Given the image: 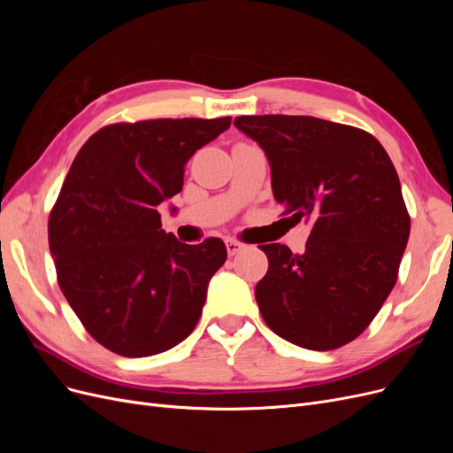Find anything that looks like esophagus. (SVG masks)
Returning a JSON list of instances; mask_svg holds the SVG:
<instances>
[{
    "mask_svg": "<svg viewBox=\"0 0 453 453\" xmlns=\"http://www.w3.org/2000/svg\"><path fill=\"white\" fill-rule=\"evenodd\" d=\"M243 248H245V245H243L242 242H238V240H234V238H226V251H228L230 257L238 255Z\"/></svg>",
    "mask_w": 453,
    "mask_h": 453,
    "instance_id": "esophagus-1",
    "label": "esophagus"
}]
</instances>
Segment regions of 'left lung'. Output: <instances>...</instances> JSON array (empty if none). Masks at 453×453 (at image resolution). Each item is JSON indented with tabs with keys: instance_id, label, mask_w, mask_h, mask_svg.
Here are the masks:
<instances>
[{
	"instance_id": "8db88e82",
	"label": "left lung",
	"mask_w": 453,
	"mask_h": 453,
	"mask_svg": "<svg viewBox=\"0 0 453 453\" xmlns=\"http://www.w3.org/2000/svg\"><path fill=\"white\" fill-rule=\"evenodd\" d=\"M266 153L273 198L311 232L306 251L258 245L268 272L255 287L263 319L295 346L349 344L376 318L410 236L401 181L381 143L361 128L293 117H236Z\"/></svg>"
}]
</instances>
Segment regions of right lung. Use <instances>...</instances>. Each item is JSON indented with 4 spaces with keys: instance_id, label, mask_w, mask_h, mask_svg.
Returning <instances> with one entry per match:
<instances>
[{
    "instance_id": "add662e5",
    "label": "right lung",
    "mask_w": 453,
    "mask_h": 453,
    "mask_svg": "<svg viewBox=\"0 0 453 453\" xmlns=\"http://www.w3.org/2000/svg\"><path fill=\"white\" fill-rule=\"evenodd\" d=\"M230 127L221 119L117 122L81 147L49 217L58 285L88 334L122 357H149L196 326L223 240L162 230L158 205L183 188L185 164Z\"/></svg>"
}]
</instances>
